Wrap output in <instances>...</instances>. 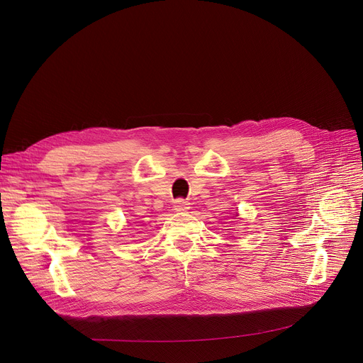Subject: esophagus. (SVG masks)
I'll return each instance as SVG.
<instances>
[{
	"instance_id": "obj_1",
	"label": "esophagus",
	"mask_w": 363,
	"mask_h": 363,
	"mask_svg": "<svg viewBox=\"0 0 363 363\" xmlns=\"http://www.w3.org/2000/svg\"><path fill=\"white\" fill-rule=\"evenodd\" d=\"M188 205H189L188 201L179 198V199L174 201V210L175 211H186L188 210Z\"/></svg>"
}]
</instances>
